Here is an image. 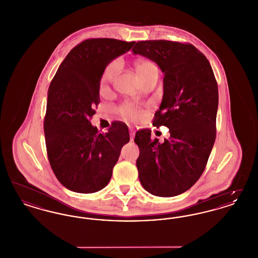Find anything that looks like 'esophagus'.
<instances>
[{
	"label": "esophagus",
	"mask_w": 258,
	"mask_h": 258,
	"mask_svg": "<svg viewBox=\"0 0 258 258\" xmlns=\"http://www.w3.org/2000/svg\"><path fill=\"white\" fill-rule=\"evenodd\" d=\"M130 135H131V140H132V141H133V140H134V138H135V130H133V128H131V130H130Z\"/></svg>",
	"instance_id": "esophagus-1"
}]
</instances>
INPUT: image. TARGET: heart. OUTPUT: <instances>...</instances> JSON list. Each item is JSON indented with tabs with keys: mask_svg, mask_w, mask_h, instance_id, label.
<instances>
[{
	"mask_svg": "<svg viewBox=\"0 0 258 258\" xmlns=\"http://www.w3.org/2000/svg\"><path fill=\"white\" fill-rule=\"evenodd\" d=\"M135 71L139 80L146 79L152 75H158V69L157 67L151 61L148 60H137L135 61ZM120 68V63L118 61H114L110 62L103 71L101 78H100V90L104 91L108 84L113 80L114 76L118 73ZM120 114L125 119L130 120H137L141 113L136 107H135L131 103H124L119 109Z\"/></svg>",
	"mask_w": 258,
	"mask_h": 258,
	"instance_id": "b5f03b06",
	"label": "heart"
}]
</instances>
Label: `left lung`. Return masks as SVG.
Listing matches in <instances>:
<instances>
[{
	"label": "left lung",
	"mask_w": 258,
	"mask_h": 258,
	"mask_svg": "<svg viewBox=\"0 0 258 258\" xmlns=\"http://www.w3.org/2000/svg\"><path fill=\"white\" fill-rule=\"evenodd\" d=\"M135 55L155 61L164 74L163 97L154 123L170 137L160 143L149 130L135 134L142 186L153 196H179L204 171L216 139L218 84L207 58L189 43L169 40L136 42Z\"/></svg>",
	"instance_id": "left-lung-1"
}]
</instances>
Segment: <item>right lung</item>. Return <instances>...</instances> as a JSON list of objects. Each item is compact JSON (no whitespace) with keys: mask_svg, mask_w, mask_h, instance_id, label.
I'll list each match as a JSON object with an SVG mask.
<instances>
[{"mask_svg":"<svg viewBox=\"0 0 258 258\" xmlns=\"http://www.w3.org/2000/svg\"><path fill=\"white\" fill-rule=\"evenodd\" d=\"M135 43L86 39L71 50L50 83L44 118L47 156L55 176L70 190L93 194L105 187L121 149L130 141L125 123H113L100 134L90 119L100 100L104 69Z\"/></svg>","mask_w":258,"mask_h":258,"instance_id":"right-lung-1","label":"right lung"}]
</instances>
